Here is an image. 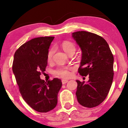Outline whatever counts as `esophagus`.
Masks as SVG:
<instances>
[{
    "instance_id": "obj_1",
    "label": "esophagus",
    "mask_w": 128,
    "mask_h": 128,
    "mask_svg": "<svg viewBox=\"0 0 128 128\" xmlns=\"http://www.w3.org/2000/svg\"><path fill=\"white\" fill-rule=\"evenodd\" d=\"M68 82V80L67 79H62V84H66Z\"/></svg>"
}]
</instances>
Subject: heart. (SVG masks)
Here are the masks:
<instances>
[{"mask_svg":"<svg viewBox=\"0 0 128 128\" xmlns=\"http://www.w3.org/2000/svg\"><path fill=\"white\" fill-rule=\"evenodd\" d=\"M62 49H64V50L67 53V54H68L70 51L72 50H75V46H74V44L73 42H63L62 44ZM54 53V49H51L48 52V60H50L52 59V57L53 56V54ZM55 73L56 74H58L62 78H68L70 77V75H71L72 73L70 72V70H69L68 68H64V67H62V68H60L58 70H56L55 72Z\"/></svg>","mask_w":128,"mask_h":128,"instance_id":"1","label":"heart"}]
</instances>
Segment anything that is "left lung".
I'll list each match as a JSON object with an SVG mask.
<instances>
[{
	"mask_svg": "<svg viewBox=\"0 0 128 128\" xmlns=\"http://www.w3.org/2000/svg\"><path fill=\"white\" fill-rule=\"evenodd\" d=\"M72 36L82 51L78 72L89 75L86 83L76 80L77 100L84 106L95 107L105 99L112 85L114 57L105 40L95 34L78 31Z\"/></svg>",
	"mask_w": 128,
	"mask_h": 128,
	"instance_id": "8db88e82",
	"label": "left lung"
}]
</instances>
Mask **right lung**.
<instances>
[{"label": "right lung", "instance_id": "right-lung-1", "mask_svg": "<svg viewBox=\"0 0 128 128\" xmlns=\"http://www.w3.org/2000/svg\"><path fill=\"white\" fill-rule=\"evenodd\" d=\"M54 36L33 38L16 50L12 64L22 98L34 110L47 112L55 108L58 93L62 86L61 79L54 78L45 82L40 78L41 72L48 65V55Z\"/></svg>", "mask_w": 128, "mask_h": 128}]
</instances>
